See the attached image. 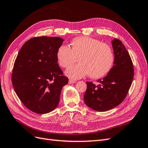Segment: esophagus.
I'll return each mask as SVG.
<instances>
[{"mask_svg": "<svg viewBox=\"0 0 148 148\" xmlns=\"http://www.w3.org/2000/svg\"><path fill=\"white\" fill-rule=\"evenodd\" d=\"M77 83V82L76 81H74V80H72V79H69V84H73V83Z\"/></svg>", "mask_w": 148, "mask_h": 148, "instance_id": "1", "label": "esophagus"}]
</instances>
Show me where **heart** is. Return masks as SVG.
<instances>
[{
  "mask_svg": "<svg viewBox=\"0 0 148 148\" xmlns=\"http://www.w3.org/2000/svg\"><path fill=\"white\" fill-rule=\"evenodd\" d=\"M71 49L65 45L58 48L56 57L59 65L66 69L79 59V64L70 67L65 71L67 77L73 79L89 75L92 78L104 77L112 69L114 55L111 48L99 40L88 36L73 39Z\"/></svg>",
  "mask_w": 148,
  "mask_h": 148,
  "instance_id": "1",
  "label": "heart"
}]
</instances>
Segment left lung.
Masks as SVG:
<instances>
[{
    "label": "left lung",
    "instance_id": "left-lung-1",
    "mask_svg": "<svg viewBox=\"0 0 148 148\" xmlns=\"http://www.w3.org/2000/svg\"><path fill=\"white\" fill-rule=\"evenodd\" d=\"M112 44L114 54L112 68L104 78L97 80L98 85L86 82L84 95L86 106L99 112L112 109L122 103L133 79V65L126 48L118 39H114Z\"/></svg>",
    "mask_w": 148,
    "mask_h": 148
}]
</instances>
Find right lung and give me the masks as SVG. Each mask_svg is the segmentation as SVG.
<instances>
[{
  "mask_svg": "<svg viewBox=\"0 0 148 148\" xmlns=\"http://www.w3.org/2000/svg\"><path fill=\"white\" fill-rule=\"evenodd\" d=\"M64 41L58 37L33 38L18 53L12 84L22 103L33 112L44 114L54 110L59 105L62 88L69 82L56 57Z\"/></svg>",
  "mask_w": 148,
  "mask_h": 148,
  "instance_id": "right-lung-1",
  "label": "right lung"
}]
</instances>
